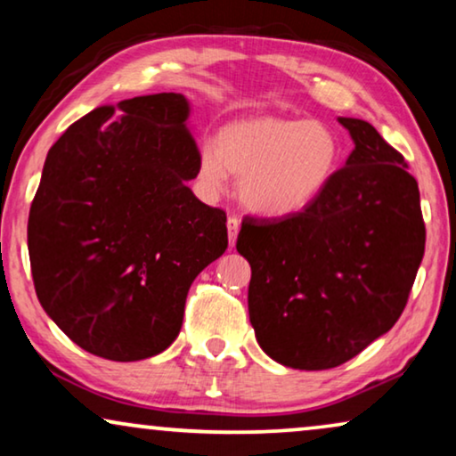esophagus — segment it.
<instances>
[{
    "mask_svg": "<svg viewBox=\"0 0 456 456\" xmlns=\"http://www.w3.org/2000/svg\"><path fill=\"white\" fill-rule=\"evenodd\" d=\"M228 242H230V247H234V242H236V236H239V230H240V220L239 217H228Z\"/></svg>",
    "mask_w": 456,
    "mask_h": 456,
    "instance_id": "esophagus-1",
    "label": "esophagus"
}]
</instances>
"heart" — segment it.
<instances>
[{"label":"heart","mask_w":456,"mask_h":456,"mask_svg":"<svg viewBox=\"0 0 456 456\" xmlns=\"http://www.w3.org/2000/svg\"><path fill=\"white\" fill-rule=\"evenodd\" d=\"M342 142L320 120L257 116L226 124L199 153V180L220 192L239 176L245 208L264 217L303 214L326 195L340 170Z\"/></svg>","instance_id":"heart-1"}]
</instances>
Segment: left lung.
I'll use <instances>...</instances> for the list:
<instances>
[{
	"label": "left lung",
	"mask_w": 456,
	"mask_h": 456,
	"mask_svg": "<svg viewBox=\"0 0 456 456\" xmlns=\"http://www.w3.org/2000/svg\"><path fill=\"white\" fill-rule=\"evenodd\" d=\"M354 149L320 201L282 220L247 217L248 317L265 354L292 370L338 367L388 332L426 248L419 186L370 122L338 118Z\"/></svg>",
	"instance_id": "1"
}]
</instances>
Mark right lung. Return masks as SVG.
<instances>
[{
	"label": "right lung",
	"mask_w": 456,
	"mask_h": 456,
	"mask_svg": "<svg viewBox=\"0 0 456 456\" xmlns=\"http://www.w3.org/2000/svg\"><path fill=\"white\" fill-rule=\"evenodd\" d=\"M74 122L28 214L41 307L86 353L153 357L176 340L199 273L228 247L226 214L192 195L199 149L180 93L124 99Z\"/></svg>",
	"instance_id": "add662e5"
}]
</instances>
